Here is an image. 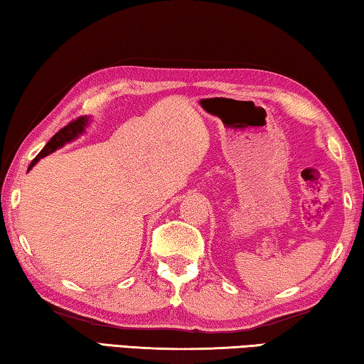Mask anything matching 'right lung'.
I'll return each instance as SVG.
<instances>
[{
	"instance_id": "add662e5",
	"label": "right lung",
	"mask_w": 364,
	"mask_h": 364,
	"mask_svg": "<svg viewBox=\"0 0 364 364\" xmlns=\"http://www.w3.org/2000/svg\"><path fill=\"white\" fill-rule=\"evenodd\" d=\"M87 124H88V117L83 116V117L75 119V121H73V122H69L65 127H63L61 130H59L58 134H55V135L51 136L50 141L46 143L43 150H41V151L37 154V156H35V159L32 161L31 166H28V169H32L33 166L37 164L41 158L48 156V154H51L53 151H56L58 148L64 146L65 143L75 140L77 136H79L80 134H83V130H85Z\"/></svg>"
}]
</instances>
